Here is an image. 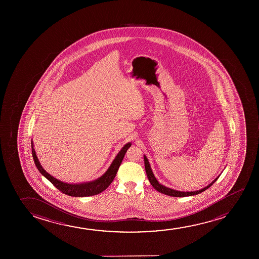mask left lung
Here are the masks:
<instances>
[{
    "label": "left lung",
    "mask_w": 259,
    "mask_h": 259,
    "mask_svg": "<svg viewBox=\"0 0 259 259\" xmlns=\"http://www.w3.org/2000/svg\"><path fill=\"white\" fill-rule=\"evenodd\" d=\"M144 163H145L146 174H147L148 179H149L150 184L152 185L153 188H155L157 191L160 192V193H162V194L170 195V196H174V197H185V196H191V195H198L200 193L205 191L206 189H208V188H209L211 185H213V183L219 179V177L217 178L216 180L212 181L209 186H207L206 188H202V189H200V190H197V191H177V190H174V189H171V188H166V187H164L163 185L159 184V182L157 181V180H156L155 176H154L152 170H151V168H150L149 160H148V158H147L145 156H144Z\"/></svg>",
    "instance_id": "left-lung-1"
}]
</instances>
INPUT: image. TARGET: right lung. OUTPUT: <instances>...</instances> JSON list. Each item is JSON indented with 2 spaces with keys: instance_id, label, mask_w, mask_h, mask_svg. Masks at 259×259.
Returning a JSON list of instances; mask_svg holds the SVG:
<instances>
[{
  "instance_id": "right-lung-1",
  "label": "right lung",
  "mask_w": 259,
  "mask_h": 259,
  "mask_svg": "<svg viewBox=\"0 0 259 259\" xmlns=\"http://www.w3.org/2000/svg\"><path fill=\"white\" fill-rule=\"evenodd\" d=\"M132 144L130 142L126 143L125 145L122 148L120 151L118 152L117 156L115 157L112 163L110 164L109 169L107 170L106 172L101 176L99 179L96 181H91V182H87V183H82V184H67L64 183L62 181H58L57 179L52 177L50 174H48L46 170L43 169L42 166L40 165L39 160L36 156L35 150L33 149V143L32 142V157L34 160V163L39 172L42 174L44 177L47 178L59 191L64 193L65 195H70V196H74V197H85V196H91V195H98L100 193L104 191L113 181L114 178L117 174V170L120 166L122 160L124 158V154L127 151V149L130 148Z\"/></svg>"
}]
</instances>
